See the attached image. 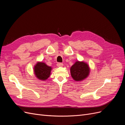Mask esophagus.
Returning a JSON list of instances; mask_svg holds the SVG:
<instances>
[{
    "instance_id": "obj_1",
    "label": "esophagus",
    "mask_w": 125,
    "mask_h": 125,
    "mask_svg": "<svg viewBox=\"0 0 125 125\" xmlns=\"http://www.w3.org/2000/svg\"><path fill=\"white\" fill-rule=\"evenodd\" d=\"M63 65V63L62 62H58L57 63V66L58 67H62Z\"/></svg>"
}]
</instances>
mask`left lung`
I'll return each mask as SVG.
<instances>
[{
  "instance_id": "1",
  "label": "left lung",
  "mask_w": 125,
  "mask_h": 125,
  "mask_svg": "<svg viewBox=\"0 0 125 125\" xmlns=\"http://www.w3.org/2000/svg\"><path fill=\"white\" fill-rule=\"evenodd\" d=\"M71 77L76 81L84 80L89 75L90 68L88 64L83 62H76L70 68Z\"/></svg>"
}]
</instances>
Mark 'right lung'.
I'll return each mask as SVG.
<instances>
[{
	"label": "right lung",
	"instance_id": "obj_1",
	"mask_svg": "<svg viewBox=\"0 0 125 125\" xmlns=\"http://www.w3.org/2000/svg\"><path fill=\"white\" fill-rule=\"evenodd\" d=\"M52 68L44 62H37L34 68L36 77L40 80H45L50 76Z\"/></svg>",
	"mask_w": 125,
	"mask_h": 125
}]
</instances>
